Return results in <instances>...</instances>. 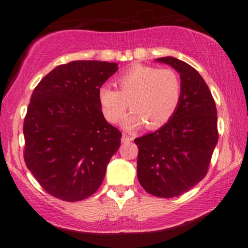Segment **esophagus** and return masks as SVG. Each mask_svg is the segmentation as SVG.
I'll list each match as a JSON object with an SVG mask.
<instances>
[{"mask_svg":"<svg viewBox=\"0 0 248 248\" xmlns=\"http://www.w3.org/2000/svg\"><path fill=\"white\" fill-rule=\"evenodd\" d=\"M132 140H133V139L130 138V136L126 135V134H124V135H122V138H121L122 143H128V142H130Z\"/></svg>","mask_w":248,"mask_h":248,"instance_id":"34e87169","label":"esophagus"}]
</instances>
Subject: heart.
Masks as SVG:
<instances>
[{
  "mask_svg": "<svg viewBox=\"0 0 248 248\" xmlns=\"http://www.w3.org/2000/svg\"><path fill=\"white\" fill-rule=\"evenodd\" d=\"M119 91L109 86L99 90L102 113L109 122H118L127 110L124 121L129 129L146 124L148 129H157L171 120L182 99V82L171 69L152 65H132L116 79Z\"/></svg>",
  "mask_w": 248,
  "mask_h": 248,
  "instance_id": "obj_1",
  "label": "heart"
}]
</instances>
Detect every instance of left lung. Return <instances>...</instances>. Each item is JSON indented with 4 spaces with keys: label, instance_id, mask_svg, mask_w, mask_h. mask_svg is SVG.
Segmentation results:
<instances>
[{
    "label": "left lung",
    "instance_id": "8db88e82",
    "mask_svg": "<svg viewBox=\"0 0 248 248\" xmlns=\"http://www.w3.org/2000/svg\"><path fill=\"white\" fill-rule=\"evenodd\" d=\"M181 77L182 99L171 120L156 132L134 140L139 148L138 178L150 195H183L207 173L218 142L217 108L202 76L172 57L158 58Z\"/></svg>",
    "mask_w": 248,
    "mask_h": 248
}]
</instances>
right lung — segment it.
<instances>
[{
  "label": "right lung",
  "mask_w": 248,
  "mask_h": 248,
  "mask_svg": "<svg viewBox=\"0 0 248 248\" xmlns=\"http://www.w3.org/2000/svg\"><path fill=\"white\" fill-rule=\"evenodd\" d=\"M116 62L75 61L39 81L24 118V161L49 195L65 202L92 196L122 134L101 112L99 90Z\"/></svg>",
  "instance_id": "add662e5"
}]
</instances>
